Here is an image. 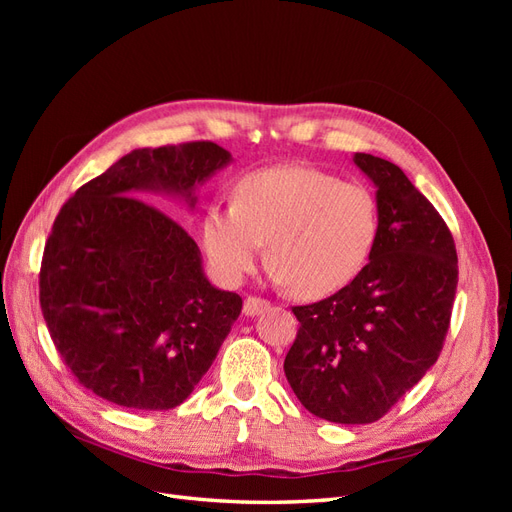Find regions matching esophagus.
<instances>
[{
  "instance_id": "esophagus-1",
  "label": "esophagus",
  "mask_w": 512,
  "mask_h": 512,
  "mask_svg": "<svg viewBox=\"0 0 512 512\" xmlns=\"http://www.w3.org/2000/svg\"><path fill=\"white\" fill-rule=\"evenodd\" d=\"M271 303L267 299H260V297H247L243 303V314L245 316H256L260 312H265Z\"/></svg>"
}]
</instances>
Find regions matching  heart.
I'll list each match as a JSON object with an SVG mask.
<instances>
[{"mask_svg":"<svg viewBox=\"0 0 512 512\" xmlns=\"http://www.w3.org/2000/svg\"><path fill=\"white\" fill-rule=\"evenodd\" d=\"M378 230V209L361 183L312 166L286 164L243 177L235 203H215L203 218V245L224 282L237 284L267 258L280 282L320 299L354 280Z\"/></svg>","mask_w":512,"mask_h":512,"instance_id":"obj_1","label":"heart"}]
</instances>
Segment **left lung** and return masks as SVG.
Listing matches in <instances>:
<instances>
[{
  "instance_id": "8db88e82",
  "label": "left lung",
  "mask_w": 512,
  "mask_h": 512,
  "mask_svg": "<svg viewBox=\"0 0 512 512\" xmlns=\"http://www.w3.org/2000/svg\"><path fill=\"white\" fill-rule=\"evenodd\" d=\"M378 188V230L354 280L312 305L292 307L299 331L284 371L318 418L374 423L438 361L457 290L451 230L404 170L356 153Z\"/></svg>"
}]
</instances>
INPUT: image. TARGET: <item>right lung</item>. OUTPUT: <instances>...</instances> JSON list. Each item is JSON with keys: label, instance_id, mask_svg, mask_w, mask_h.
<instances>
[{"label": "right lung", "instance_id": "right-lung-1", "mask_svg": "<svg viewBox=\"0 0 512 512\" xmlns=\"http://www.w3.org/2000/svg\"><path fill=\"white\" fill-rule=\"evenodd\" d=\"M230 162L211 141L134 149L59 209L44 245L40 307L57 352L85 389L130 410H170L207 374L237 292L203 273L196 241L141 192L179 194Z\"/></svg>", "mask_w": 512, "mask_h": 512}]
</instances>
